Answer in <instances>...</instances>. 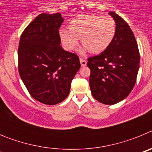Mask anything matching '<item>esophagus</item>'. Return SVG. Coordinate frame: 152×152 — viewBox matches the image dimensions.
Instances as JSON below:
<instances>
[{"label":"esophagus","instance_id":"34e87169","mask_svg":"<svg viewBox=\"0 0 152 152\" xmlns=\"http://www.w3.org/2000/svg\"><path fill=\"white\" fill-rule=\"evenodd\" d=\"M80 64H81V66H85L86 64H87V61L82 58H80Z\"/></svg>","mask_w":152,"mask_h":152}]
</instances>
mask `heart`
Segmentation results:
<instances>
[{
  "label": "heart",
  "instance_id": "1",
  "mask_svg": "<svg viewBox=\"0 0 152 152\" xmlns=\"http://www.w3.org/2000/svg\"><path fill=\"white\" fill-rule=\"evenodd\" d=\"M69 30L61 29L60 39L67 50L77 46L78 39L84 48L80 51L84 55L86 51L93 54L104 52L112 43L116 32V21L111 17L99 15H80L71 20Z\"/></svg>",
  "mask_w": 152,
  "mask_h": 152
}]
</instances>
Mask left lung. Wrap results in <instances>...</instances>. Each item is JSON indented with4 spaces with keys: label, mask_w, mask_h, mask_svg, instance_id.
<instances>
[{
    "label": "left lung",
    "mask_w": 152,
    "mask_h": 152,
    "mask_svg": "<svg viewBox=\"0 0 152 152\" xmlns=\"http://www.w3.org/2000/svg\"><path fill=\"white\" fill-rule=\"evenodd\" d=\"M116 32L110 45L101 54L89 58V84L97 101L113 105L124 100L136 82L140 55L135 36L128 23L114 12Z\"/></svg>",
    "instance_id": "obj_1"
}]
</instances>
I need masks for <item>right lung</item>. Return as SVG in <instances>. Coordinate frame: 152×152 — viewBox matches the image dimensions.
<instances>
[{
	"mask_svg": "<svg viewBox=\"0 0 152 152\" xmlns=\"http://www.w3.org/2000/svg\"><path fill=\"white\" fill-rule=\"evenodd\" d=\"M61 13H41L21 34L18 69L35 100L46 105L61 103L69 94L71 83L80 68L79 57L60 45Z\"/></svg>",
	"mask_w": 152,
	"mask_h": 152,
	"instance_id": "right-lung-1",
	"label": "right lung"
}]
</instances>
